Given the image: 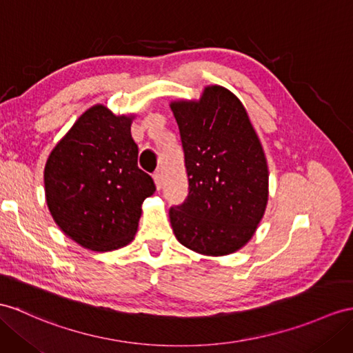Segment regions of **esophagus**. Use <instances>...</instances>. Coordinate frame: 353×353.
Listing matches in <instances>:
<instances>
[{"instance_id": "obj_1", "label": "esophagus", "mask_w": 353, "mask_h": 353, "mask_svg": "<svg viewBox=\"0 0 353 353\" xmlns=\"http://www.w3.org/2000/svg\"><path fill=\"white\" fill-rule=\"evenodd\" d=\"M152 178H154V183H156L157 190H160V188H161V181H163V179H161V174H160V172H156V174L152 175Z\"/></svg>"}]
</instances>
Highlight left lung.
Instances as JSON below:
<instances>
[{"mask_svg":"<svg viewBox=\"0 0 353 353\" xmlns=\"http://www.w3.org/2000/svg\"><path fill=\"white\" fill-rule=\"evenodd\" d=\"M181 134L188 196L169 210L176 239L206 256H225L254 235L268 202V165L247 110L211 85L194 101L170 103Z\"/></svg>","mask_w":353,"mask_h":353,"instance_id":"left-lung-1","label":"left lung"}]
</instances>
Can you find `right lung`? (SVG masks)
<instances>
[{
  "label": "right lung",
  "instance_id": "1",
  "mask_svg": "<svg viewBox=\"0 0 353 353\" xmlns=\"http://www.w3.org/2000/svg\"><path fill=\"white\" fill-rule=\"evenodd\" d=\"M133 117L103 105L85 110L49 154L45 192L49 211L67 236L94 252L132 241L142 203L156 192L137 166Z\"/></svg>",
  "mask_w": 353,
  "mask_h": 353
}]
</instances>
